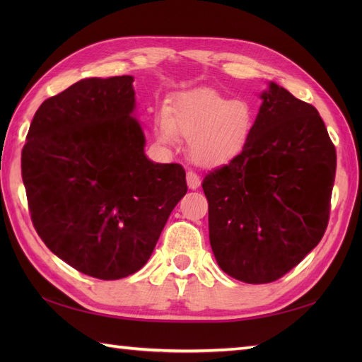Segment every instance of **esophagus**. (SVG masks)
<instances>
[{
  "label": "esophagus",
  "mask_w": 362,
  "mask_h": 362,
  "mask_svg": "<svg viewBox=\"0 0 362 362\" xmlns=\"http://www.w3.org/2000/svg\"><path fill=\"white\" fill-rule=\"evenodd\" d=\"M187 185L189 189H197L199 185H201V177L194 171H187Z\"/></svg>",
  "instance_id": "obj_1"
}]
</instances>
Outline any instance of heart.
<instances>
[{
	"mask_svg": "<svg viewBox=\"0 0 362 362\" xmlns=\"http://www.w3.org/2000/svg\"><path fill=\"white\" fill-rule=\"evenodd\" d=\"M255 118L245 101H233L216 90L197 87L182 91L156 118V136L173 146L177 134L188 140L194 163L210 168L228 163L247 146Z\"/></svg>",
	"mask_w": 362,
	"mask_h": 362,
	"instance_id": "b5f03b06",
	"label": "heart"
}]
</instances>
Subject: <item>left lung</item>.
<instances>
[{"mask_svg": "<svg viewBox=\"0 0 362 362\" xmlns=\"http://www.w3.org/2000/svg\"><path fill=\"white\" fill-rule=\"evenodd\" d=\"M245 149L205 175L213 255L233 279L279 280L325 233L336 151L313 105L269 82Z\"/></svg>", "mask_w": 362, "mask_h": 362, "instance_id": "8db88e82", "label": "left lung"}]
</instances>
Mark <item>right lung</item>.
<instances>
[{
  "instance_id": "1",
  "label": "right lung",
  "mask_w": 362,
  "mask_h": 362,
  "mask_svg": "<svg viewBox=\"0 0 362 362\" xmlns=\"http://www.w3.org/2000/svg\"><path fill=\"white\" fill-rule=\"evenodd\" d=\"M134 76L87 78L38 107L21 152L30 218L76 271L118 280L148 263L187 194L185 169L153 163Z\"/></svg>"
}]
</instances>
